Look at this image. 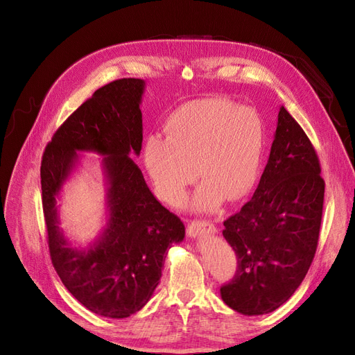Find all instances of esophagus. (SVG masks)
Returning a JSON list of instances; mask_svg holds the SVG:
<instances>
[{"label":"esophagus","mask_w":355,"mask_h":355,"mask_svg":"<svg viewBox=\"0 0 355 355\" xmlns=\"http://www.w3.org/2000/svg\"><path fill=\"white\" fill-rule=\"evenodd\" d=\"M214 232H216L214 225H213V223L207 221V220H194V221L190 223L189 229H187V233L193 239L200 237L204 233H214Z\"/></svg>","instance_id":"1"}]
</instances>
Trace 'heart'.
<instances>
[{
  "instance_id": "heart-1",
  "label": "heart",
  "mask_w": 355,
  "mask_h": 355,
  "mask_svg": "<svg viewBox=\"0 0 355 355\" xmlns=\"http://www.w3.org/2000/svg\"><path fill=\"white\" fill-rule=\"evenodd\" d=\"M166 138L149 137L144 161L157 196L177 204L198 177L191 198L197 211H213L225 200L246 196L262 162L265 125L250 106L213 98L185 103L165 122Z\"/></svg>"
}]
</instances>
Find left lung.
Here are the masks:
<instances>
[{
	"mask_svg": "<svg viewBox=\"0 0 355 355\" xmlns=\"http://www.w3.org/2000/svg\"><path fill=\"white\" fill-rule=\"evenodd\" d=\"M325 182L315 149L281 106L265 171L253 197L225 221L237 256L233 281L220 289L227 306L248 316L284 305L304 281L318 245Z\"/></svg>",
	"mask_w": 355,
	"mask_h": 355,
	"instance_id": "obj_1",
	"label": "left lung"
}]
</instances>
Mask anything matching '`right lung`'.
<instances>
[{
	"instance_id": "right-lung-1",
	"label": "right lung",
	"mask_w": 355,
	"mask_h": 355,
	"mask_svg": "<svg viewBox=\"0 0 355 355\" xmlns=\"http://www.w3.org/2000/svg\"><path fill=\"white\" fill-rule=\"evenodd\" d=\"M142 79H119L93 93L67 118L43 154L42 197L53 266L67 291L93 313L128 318L151 300L166 249L184 240L182 221L154 197L129 158L142 148ZM104 157L107 225L86 248L60 229L57 200L80 163Z\"/></svg>"
}]
</instances>
